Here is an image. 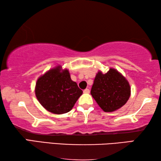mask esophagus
I'll use <instances>...</instances> for the list:
<instances>
[{
  "label": "esophagus",
  "mask_w": 161,
  "mask_h": 161,
  "mask_svg": "<svg viewBox=\"0 0 161 161\" xmlns=\"http://www.w3.org/2000/svg\"><path fill=\"white\" fill-rule=\"evenodd\" d=\"M89 92H90V91H89V89H85L84 90V93H85V94H89Z\"/></svg>",
  "instance_id": "esophagus-1"
}]
</instances>
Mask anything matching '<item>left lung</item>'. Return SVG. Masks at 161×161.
I'll use <instances>...</instances> for the list:
<instances>
[{"label":"left lung","instance_id":"1","mask_svg":"<svg viewBox=\"0 0 161 161\" xmlns=\"http://www.w3.org/2000/svg\"><path fill=\"white\" fill-rule=\"evenodd\" d=\"M91 94L105 112H111L127 102L130 94V85L118 71L111 69L107 74L99 72L94 79Z\"/></svg>","mask_w":161,"mask_h":161}]
</instances>
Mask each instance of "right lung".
I'll use <instances>...</instances> for the list:
<instances>
[{"mask_svg":"<svg viewBox=\"0 0 161 161\" xmlns=\"http://www.w3.org/2000/svg\"><path fill=\"white\" fill-rule=\"evenodd\" d=\"M82 92L77 83L71 80L69 71H62L60 67L40 77L35 87V95L39 102L48 111L56 114L72 110Z\"/></svg>","mask_w":161,"mask_h":161,"instance_id":"add662e5","label":"right lung"}]
</instances>
